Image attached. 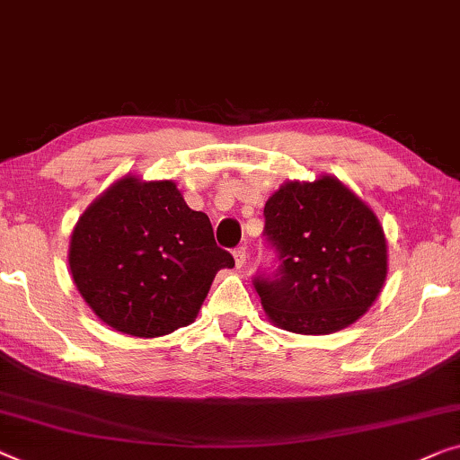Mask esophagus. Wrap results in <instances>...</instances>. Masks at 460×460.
<instances>
[{"label": "esophagus", "mask_w": 460, "mask_h": 460, "mask_svg": "<svg viewBox=\"0 0 460 460\" xmlns=\"http://www.w3.org/2000/svg\"><path fill=\"white\" fill-rule=\"evenodd\" d=\"M232 255H234V263H236V268H238V270L244 268L246 257H249V252H246V246H238V249H234V252H232Z\"/></svg>", "instance_id": "obj_1"}]
</instances>
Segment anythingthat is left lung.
Masks as SVG:
<instances>
[{
    "instance_id": "8db88e82",
    "label": "left lung",
    "mask_w": 460,
    "mask_h": 460,
    "mask_svg": "<svg viewBox=\"0 0 460 460\" xmlns=\"http://www.w3.org/2000/svg\"><path fill=\"white\" fill-rule=\"evenodd\" d=\"M263 216L278 265L252 284L271 322L296 334H332L374 305L388 244L374 211L341 181L286 182Z\"/></svg>"
}]
</instances>
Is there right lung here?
Returning <instances> with one entry per match:
<instances>
[{"label":"right lung","mask_w":460,"mask_h":460,"mask_svg":"<svg viewBox=\"0 0 460 460\" xmlns=\"http://www.w3.org/2000/svg\"><path fill=\"white\" fill-rule=\"evenodd\" d=\"M68 263L93 313L118 332L165 336L195 322L219 270L234 268L209 217L172 181L124 176L78 219Z\"/></svg>","instance_id":"right-lung-1"}]
</instances>
